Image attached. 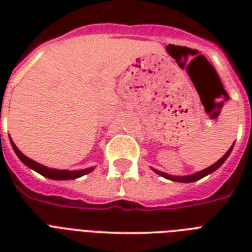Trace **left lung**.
<instances>
[{"label": "left lung", "instance_id": "1", "mask_svg": "<svg viewBox=\"0 0 252 252\" xmlns=\"http://www.w3.org/2000/svg\"><path fill=\"white\" fill-rule=\"evenodd\" d=\"M231 150H233V145H231V148L226 152V154L223 156L221 159H219V161L216 162L215 165L209 166L208 168H204L203 171H199L196 172V174H192V175H187V176H174V175H167L166 172H162V171H158V170H154V171L157 172V174H159L161 176H163V178H166V179H170V180H174V182H182V183H191V182H196V180L201 179V178H204V176H207L208 174H211V172L216 171L217 168L220 167V166L222 165L223 162L226 161V158L229 157V154L231 153Z\"/></svg>", "mask_w": 252, "mask_h": 252}]
</instances>
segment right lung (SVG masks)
Returning a JSON list of instances; mask_svg holds the SVG:
<instances>
[{"label": "right lung", "instance_id": "right-lung-1", "mask_svg": "<svg viewBox=\"0 0 252 252\" xmlns=\"http://www.w3.org/2000/svg\"><path fill=\"white\" fill-rule=\"evenodd\" d=\"M11 146H13L14 152L18 156V158L21 159L23 163H25L27 167L32 168L36 172H39L40 175L45 176V178H49V179H55V180H69V179H76V178H80L82 175H86L89 172H91L94 170V167H89V168H84V170H74V171H69V170H56V168H48L45 167V166L40 165V163H37V162L32 161V159H30L29 157H26L25 154L22 153L21 150L18 149L15 144H14L11 140Z\"/></svg>", "mask_w": 252, "mask_h": 252}]
</instances>
